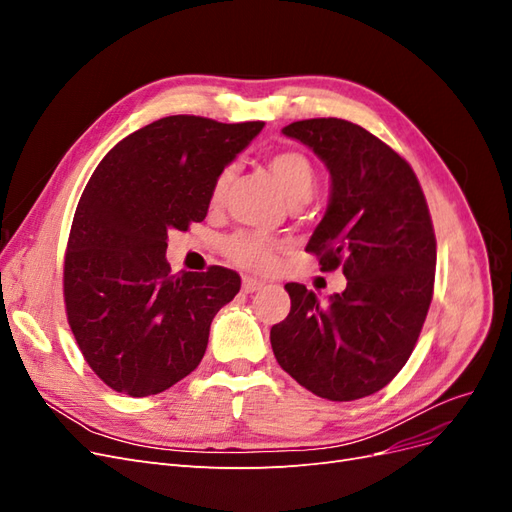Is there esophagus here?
Returning a JSON list of instances; mask_svg holds the SVG:
<instances>
[{"instance_id":"34e87169","label":"esophagus","mask_w":512,"mask_h":512,"mask_svg":"<svg viewBox=\"0 0 512 512\" xmlns=\"http://www.w3.org/2000/svg\"><path fill=\"white\" fill-rule=\"evenodd\" d=\"M262 288V282L254 280V277H243V290L250 294V292H256Z\"/></svg>"}]
</instances>
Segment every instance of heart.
Instances as JSON below:
<instances>
[{
  "instance_id": "1",
  "label": "heart",
  "mask_w": 512,
  "mask_h": 512,
  "mask_svg": "<svg viewBox=\"0 0 512 512\" xmlns=\"http://www.w3.org/2000/svg\"><path fill=\"white\" fill-rule=\"evenodd\" d=\"M267 166L273 173L275 181L280 183V188L292 207L303 205L314 196L316 185H318V173H316V166L305 156V153L294 151V149L275 151L267 158ZM230 179H232V168L226 166L220 170L218 177L213 181L211 203H220L224 198ZM275 250H277L275 239L256 235V232H247V230L235 232V235L226 237L222 243L224 256L235 262V265L250 271H265L271 265Z\"/></svg>"
}]
</instances>
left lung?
Segmentation results:
<instances>
[{
	"mask_svg": "<svg viewBox=\"0 0 512 512\" xmlns=\"http://www.w3.org/2000/svg\"><path fill=\"white\" fill-rule=\"evenodd\" d=\"M327 164L331 200L305 250L320 271L342 267L346 290L320 303L286 284L290 314L271 329L280 367L307 391L352 401L384 389L421 335L436 280V235L412 166L346 119L282 130Z\"/></svg>",
	"mask_w": 512,
	"mask_h": 512,
	"instance_id": "8db88e82",
	"label": "left lung"
}]
</instances>
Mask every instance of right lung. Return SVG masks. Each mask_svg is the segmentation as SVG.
Wrapping results in <instances>:
<instances>
[{
  "instance_id": "obj_1",
  "label": "right lung",
  "mask_w": 512,
  "mask_h": 512,
  "mask_svg": "<svg viewBox=\"0 0 512 512\" xmlns=\"http://www.w3.org/2000/svg\"><path fill=\"white\" fill-rule=\"evenodd\" d=\"M170 115L106 153L87 181L68 237L64 301L87 365L113 391L158 395L198 367L213 316L239 273H170V230L203 222L220 170L262 130Z\"/></svg>"
}]
</instances>
